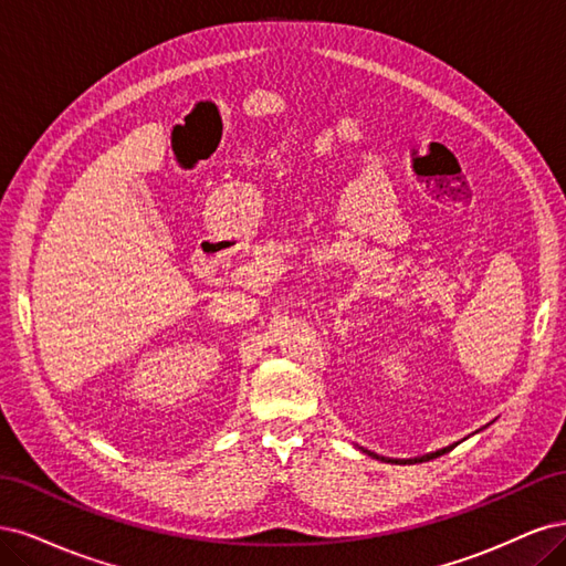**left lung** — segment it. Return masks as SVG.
Here are the masks:
<instances>
[{
    "mask_svg": "<svg viewBox=\"0 0 566 566\" xmlns=\"http://www.w3.org/2000/svg\"><path fill=\"white\" fill-rule=\"evenodd\" d=\"M453 447H455V443H453ZM453 447L439 449V451H434V453H427V455H420V458H408V460H399V458H382V455H378V453H370V451H366V449H364V453H368V455H373V458H378V460H385V462H397V465H416V462H427V460H434V458H439V455H443V453H449V451H453Z\"/></svg>",
    "mask_w": 566,
    "mask_h": 566,
    "instance_id": "8db88e82",
    "label": "left lung"
}]
</instances>
